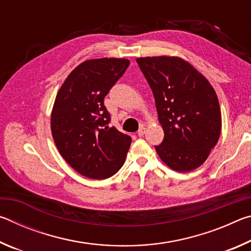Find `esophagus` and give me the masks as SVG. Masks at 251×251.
Instances as JSON below:
<instances>
[{"label": "esophagus", "instance_id": "1", "mask_svg": "<svg viewBox=\"0 0 251 251\" xmlns=\"http://www.w3.org/2000/svg\"><path fill=\"white\" fill-rule=\"evenodd\" d=\"M145 131H146V127L142 125L141 127H139V129L137 131V135L139 136V137H142V136H144V134H145Z\"/></svg>", "mask_w": 251, "mask_h": 251}]
</instances>
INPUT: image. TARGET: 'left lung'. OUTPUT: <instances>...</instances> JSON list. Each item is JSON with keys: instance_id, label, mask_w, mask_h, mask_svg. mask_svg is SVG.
<instances>
[{"instance_id": "1", "label": "left lung", "mask_w": 251, "mask_h": 251, "mask_svg": "<svg viewBox=\"0 0 251 251\" xmlns=\"http://www.w3.org/2000/svg\"><path fill=\"white\" fill-rule=\"evenodd\" d=\"M154 94L164 141L155 146L176 172L203 164L222 131L218 97L210 83L188 62L175 56L136 59Z\"/></svg>"}]
</instances>
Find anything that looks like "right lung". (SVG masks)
<instances>
[{
	"label": "right lung",
	"mask_w": 251,
	"mask_h": 251,
	"mask_svg": "<svg viewBox=\"0 0 251 251\" xmlns=\"http://www.w3.org/2000/svg\"><path fill=\"white\" fill-rule=\"evenodd\" d=\"M128 66L125 58L85 61L71 72L55 99L50 115L55 145L67 164L87 178L106 179L124 165L131 138L108 126L104 99Z\"/></svg>",
	"instance_id": "obj_1"
}]
</instances>
